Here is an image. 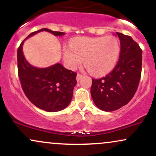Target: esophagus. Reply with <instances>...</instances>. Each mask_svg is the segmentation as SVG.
Masks as SVG:
<instances>
[{"label":"esophagus","mask_w":156,"mask_h":156,"mask_svg":"<svg viewBox=\"0 0 156 156\" xmlns=\"http://www.w3.org/2000/svg\"><path fill=\"white\" fill-rule=\"evenodd\" d=\"M82 77H83V76H82V75H80V74H77V77H76L77 81H79V80H80V78H81Z\"/></svg>","instance_id":"obj_1"}]
</instances>
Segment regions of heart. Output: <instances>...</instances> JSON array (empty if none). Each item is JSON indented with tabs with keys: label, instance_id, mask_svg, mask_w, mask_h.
<instances>
[{
	"label": "heart",
	"instance_id": "1",
	"mask_svg": "<svg viewBox=\"0 0 156 156\" xmlns=\"http://www.w3.org/2000/svg\"><path fill=\"white\" fill-rule=\"evenodd\" d=\"M119 53V44L114 36L76 39L70 46H64L63 59L66 66L75 69L85 60L92 73L107 74L114 69Z\"/></svg>",
	"mask_w": 156,
	"mask_h": 156
}]
</instances>
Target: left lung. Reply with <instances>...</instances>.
<instances>
[{
	"label": "left lung",
	"instance_id": "8db88e82",
	"mask_svg": "<svg viewBox=\"0 0 156 156\" xmlns=\"http://www.w3.org/2000/svg\"><path fill=\"white\" fill-rule=\"evenodd\" d=\"M120 55L109 74L92 79L91 95L94 104L104 112H113L126 105L136 92L141 78L142 51L130 36L118 33Z\"/></svg>",
	"mask_w": 156,
	"mask_h": 156
}]
</instances>
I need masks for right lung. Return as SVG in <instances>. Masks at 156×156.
<instances>
[{
  "instance_id": "right-lung-1",
  "label": "right lung",
  "mask_w": 156,
  "mask_h": 156,
  "mask_svg": "<svg viewBox=\"0 0 156 156\" xmlns=\"http://www.w3.org/2000/svg\"><path fill=\"white\" fill-rule=\"evenodd\" d=\"M41 31H48L54 36H63L64 32L42 28L30 34L17 49L18 76L23 92L34 105L48 112L63 110L73 98L76 85V73L56 63L45 68H38L27 62L23 52L26 39Z\"/></svg>"
}]
</instances>
